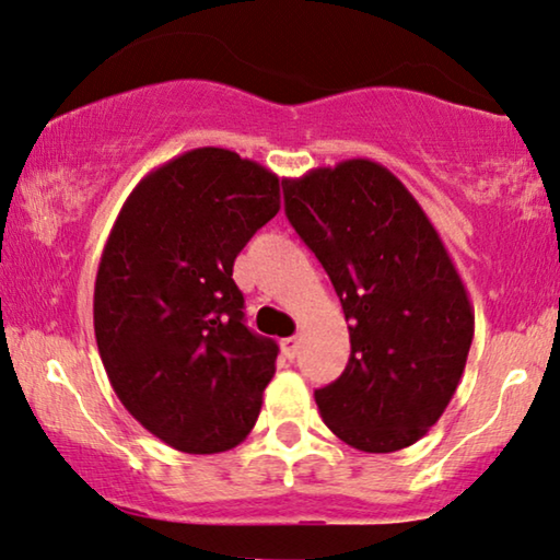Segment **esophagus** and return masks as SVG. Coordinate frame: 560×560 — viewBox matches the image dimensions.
Here are the masks:
<instances>
[{"label":"esophagus","mask_w":560,"mask_h":560,"mask_svg":"<svg viewBox=\"0 0 560 560\" xmlns=\"http://www.w3.org/2000/svg\"><path fill=\"white\" fill-rule=\"evenodd\" d=\"M280 348H282V355H285V359H295L298 348H300V338H298V336L282 338V340H280Z\"/></svg>","instance_id":"1"}]
</instances>
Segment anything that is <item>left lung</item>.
Returning <instances> with one entry per match:
<instances>
[{"label":"left lung","mask_w":560,"mask_h":560,"mask_svg":"<svg viewBox=\"0 0 560 560\" xmlns=\"http://www.w3.org/2000/svg\"><path fill=\"white\" fill-rule=\"evenodd\" d=\"M282 191L351 336L343 374L315 392L320 417L361 452L409 447L444 415L472 346L457 267L419 201L376 161L311 168Z\"/></svg>","instance_id":"8db88e82"}]
</instances>
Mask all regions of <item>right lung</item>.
I'll return each instance as SVG.
<instances>
[{"instance_id":"right-lung-1","label":"right lung","mask_w":560,"mask_h":560,"mask_svg":"<svg viewBox=\"0 0 560 560\" xmlns=\"http://www.w3.org/2000/svg\"><path fill=\"white\" fill-rule=\"evenodd\" d=\"M278 212V176L214 145L153 168L120 207L95 275V340L120 404L168 447L217 455L260 417L278 343L245 326L232 267Z\"/></svg>"}]
</instances>
